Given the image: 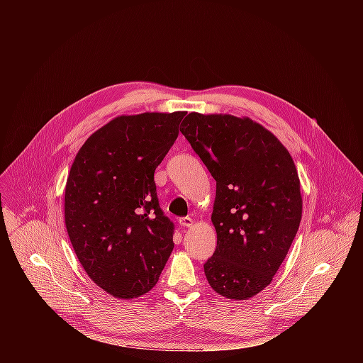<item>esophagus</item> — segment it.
Segmentation results:
<instances>
[{"label": "esophagus", "instance_id": "1", "mask_svg": "<svg viewBox=\"0 0 363 363\" xmlns=\"http://www.w3.org/2000/svg\"><path fill=\"white\" fill-rule=\"evenodd\" d=\"M179 225L184 228H189L194 225V220L191 217H182L179 218Z\"/></svg>", "mask_w": 363, "mask_h": 363}]
</instances>
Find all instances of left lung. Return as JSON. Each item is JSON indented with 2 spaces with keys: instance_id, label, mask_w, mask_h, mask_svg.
Masks as SVG:
<instances>
[{
  "instance_id": "left-lung-1",
  "label": "left lung",
  "mask_w": 363,
  "mask_h": 363,
  "mask_svg": "<svg viewBox=\"0 0 363 363\" xmlns=\"http://www.w3.org/2000/svg\"><path fill=\"white\" fill-rule=\"evenodd\" d=\"M181 132L217 181V248L203 272L221 296L266 289L297 234L303 199L291 155L264 126L233 115L191 112Z\"/></svg>"
}]
</instances>
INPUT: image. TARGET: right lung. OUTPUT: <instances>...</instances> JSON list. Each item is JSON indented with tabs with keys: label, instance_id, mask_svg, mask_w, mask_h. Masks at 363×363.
<instances>
[{
	"label": "right lung",
	"instance_id": "right-lung-1",
	"mask_svg": "<svg viewBox=\"0 0 363 363\" xmlns=\"http://www.w3.org/2000/svg\"><path fill=\"white\" fill-rule=\"evenodd\" d=\"M186 112L122 115L79 149L65 189V221L87 276L118 298L147 293L174 250L153 174Z\"/></svg>",
	"mask_w": 363,
	"mask_h": 363
}]
</instances>
